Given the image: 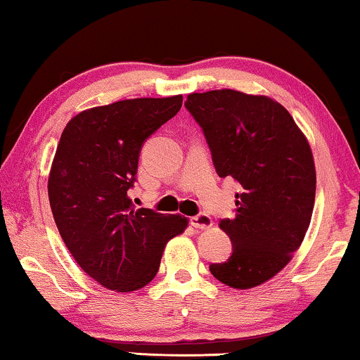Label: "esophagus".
I'll use <instances>...</instances> for the list:
<instances>
[{
    "label": "esophagus",
    "mask_w": 360,
    "mask_h": 360,
    "mask_svg": "<svg viewBox=\"0 0 360 360\" xmlns=\"http://www.w3.org/2000/svg\"><path fill=\"white\" fill-rule=\"evenodd\" d=\"M190 224L193 226V228H196V229H208V228H211V224H213V221H211V218H210L208 214L200 213V214H196V216H191Z\"/></svg>",
    "instance_id": "34e87169"
}]
</instances>
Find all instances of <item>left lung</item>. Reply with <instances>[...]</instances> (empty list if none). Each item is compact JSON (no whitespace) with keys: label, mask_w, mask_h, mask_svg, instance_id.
<instances>
[{"label":"left lung","mask_w":360,"mask_h":360,"mask_svg":"<svg viewBox=\"0 0 360 360\" xmlns=\"http://www.w3.org/2000/svg\"><path fill=\"white\" fill-rule=\"evenodd\" d=\"M185 108L198 122L219 176L243 186L236 216L219 221L233 254L210 272L233 288L277 275L300 248L316 193L313 154L280 103L236 90L191 93Z\"/></svg>","instance_id":"8db88e82"}]
</instances>
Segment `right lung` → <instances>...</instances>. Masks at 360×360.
I'll list each match as a JSON object with an SVG mask.
<instances>
[{
  "mask_svg": "<svg viewBox=\"0 0 360 360\" xmlns=\"http://www.w3.org/2000/svg\"><path fill=\"white\" fill-rule=\"evenodd\" d=\"M181 95L136 98L91 108L62 132L49 201L63 243L103 287L126 293L159 272L162 252L188 221L132 205L139 154L147 137L180 111Z\"/></svg>",
  "mask_w": 360,
  "mask_h": 360,
  "instance_id": "right-lung-1",
  "label": "right lung"
}]
</instances>
